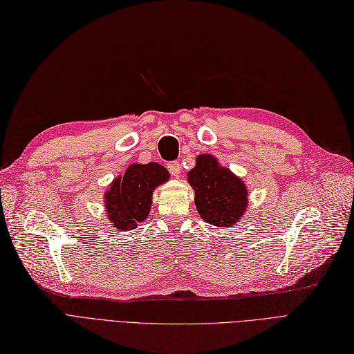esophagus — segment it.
<instances>
[{"label": "esophagus", "mask_w": 354, "mask_h": 354, "mask_svg": "<svg viewBox=\"0 0 354 354\" xmlns=\"http://www.w3.org/2000/svg\"><path fill=\"white\" fill-rule=\"evenodd\" d=\"M167 168H168V171L171 173L173 176H178L180 174V171H181V165H180V162L178 161H171V162H168V165H167Z\"/></svg>", "instance_id": "34e87169"}]
</instances>
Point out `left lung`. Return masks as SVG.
<instances>
[{"instance_id":"8db88e82","label":"left lung","mask_w":354,"mask_h":354,"mask_svg":"<svg viewBox=\"0 0 354 354\" xmlns=\"http://www.w3.org/2000/svg\"><path fill=\"white\" fill-rule=\"evenodd\" d=\"M189 183L194 190L198 212L208 224L233 227L248 206L246 186L230 169L218 165L212 155H199L190 169Z\"/></svg>"}]
</instances>
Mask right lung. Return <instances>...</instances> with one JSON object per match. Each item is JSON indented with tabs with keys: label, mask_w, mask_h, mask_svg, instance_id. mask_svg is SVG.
I'll return each mask as SVG.
<instances>
[{
	"label": "right lung",
	"mask_w": 354,
	"mask_h": 354,
	"mask_svg": "<svg viewBox=\"0 0 354 354\" xmlns=\"http://www.w3.org/2000/svg\"><path fill=\"white\" fill-rule=\"evenodd\" d=\"M168 177L167 168L161 164H131L105 194L106 214L113 227L118 231L136 228L149 214L153 189Z\"/></svg>",
	"instance_id": "right-lung-1"
}]
</instances>
